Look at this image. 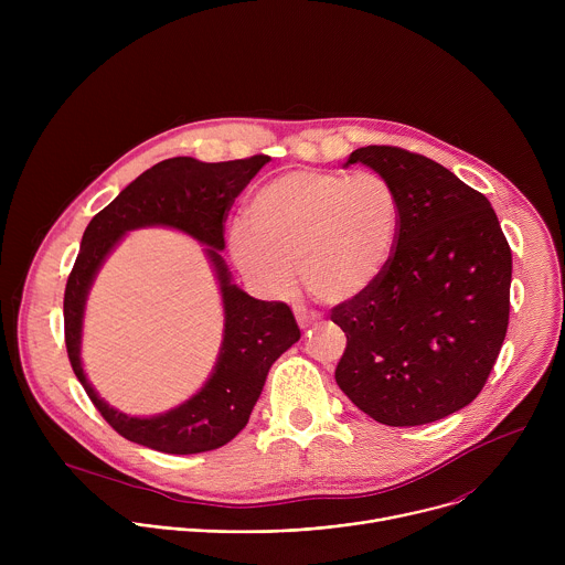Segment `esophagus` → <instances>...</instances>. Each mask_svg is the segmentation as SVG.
<instances>
[{"label": "esophagus", "instance_id": "1", "mask_svg": "<svg viewBox=\"0 0 565 565\" xmlns=\"http://www.w3.org/2000/svg\"><path fill=\"white\" fill-rule=\"evenodd\" d=\"M295 317H297V324H299V329H310V327H315L317 324V317L315 315H310V312H306L303 308H295Z\"/></svg>", "mask_w": 565, "mask_h": 565}]
</instances>
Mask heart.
<instances>
[{
	"label": "heart",
	"mask_w": 565,
	"mask_h": 565,
	"mask_svg": "<svg viewBox=\"0 0 565 565\" xmlns=\"http://www.w3.org/2000/svg\"><path fill=\"white\" fill-rule=\"evenodd\" d=\"M399 227L402 203L388 179L290 170L257 190L248 223L230 227L227 248L236 268L268 295H288L299 268L312 297L344 303L384 275Z\"/></svg>",
	"instance_id": "heart-1"
}]
</instances>
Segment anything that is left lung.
Listing matches in <instances>:
<instances>
[{
	"label": "left lung",
	"instance_id": "8db88e82",
	"mask_svg": "<svg viewBox=\"0 0 565 565\" xmlns=\"http://www.w3.org/2000/svg\"><path fill=\"white\" fill-rule=\"evenodd\" d=\"M399 194L384 275L331 319L347 333L335 369L353 405L388 427L427 425L486 386L510 319L512 250L497 212L436 160L388 145L355 149Z\"/></svg>",
	"mask_w": 565,
	"mask_h": 565
}]
</instances>
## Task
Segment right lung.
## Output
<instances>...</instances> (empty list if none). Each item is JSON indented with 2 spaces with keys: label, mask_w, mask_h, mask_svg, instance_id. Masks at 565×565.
Returning <instances> with one entry per match:
<instances>
[{
  "label": "right lung",
  "mask_w": 565,
  "mask_h": 565,
  "mask_svg": "<svg viewBox=\"0 0 565 565\" xmlns=\"http://www.w3.org/2000/svg\"><path fill=\"white\" fill-rule=\"evenodd\" d=\"M268 160L264 153L227 163H201L190 156L160 160L87 225L64 290V342L75 377L122 438L163 454L223 447L248 425L275 360L301 338L292 310L284 301L255 299L232 284L218 253L225 248L223 223L234 199ZM147 224L181 228L209 246L222 286L226 329L213 375L190 401L166 415L134 419L109 408L93 391L78 360V344L86 295L99 266L129 228Z\"/></svg>",
  "instance_id": "right-lung-1"
}]
</instances>
